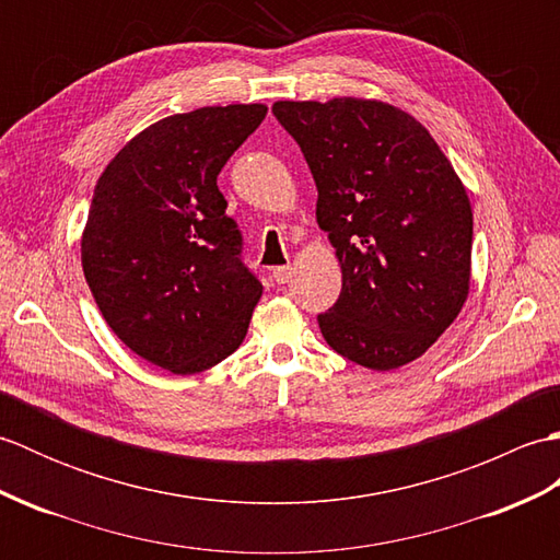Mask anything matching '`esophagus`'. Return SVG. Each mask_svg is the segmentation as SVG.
I'll return each mask as SVG.
<instances>
[{
	"label": "esophagus",
	"instance_id": "esophagus-1",
	"mask_svg": "<svg viewBox=\"0 0 560 560\" xmlns=\"http://www.w3.org/2000/svg\"><path fill=\"white\" fill-rule=\"evenodd\" d=\"M293 277V267L291 265H283L273 269V281L277 283H289V279Z\"/></svg>",
	"mask_w": 560,
	"mask_h": 560
}]
</instances>
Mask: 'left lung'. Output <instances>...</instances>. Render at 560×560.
Listing matches in <instances>:
<instances>
[{
  "instance_id": "left-lung-1",
  "label": "left lung",
  "mask_w": 560,
  "mask_h": 560,
  "mask_svg": "<svg viewBox=\"0 0 560 560\" xmlns=\"http://www.w3.org/2000/svg\"><path fill=\"white\" fill-rule=\"evenodd\" d=\"M271 113L299 141L341 265L339 301L317 315L325 341L371 371L416 361L469 295L474 221L455 168L383 101H279Z\"/></svg>"
}]
</instances>
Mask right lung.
Instances as JSON below:
<instances>
[{"label": "right lung", "mask_w": 560, "mask_h": 560, "mask_svg": "<svg viewBox=\"0 0 560 560\" xmlns=\"http://www.w3.org/2000/svg\"><path fill=\"white\" fill-rule=\"evenodd\" d=\"M267 105H211L163 117L117 151L93 189L81 267L105 323L175 375L241 347L261 283L243 259L217 177Z\"/></svg>", "instance_id": "add662e5"}]
</instances>
